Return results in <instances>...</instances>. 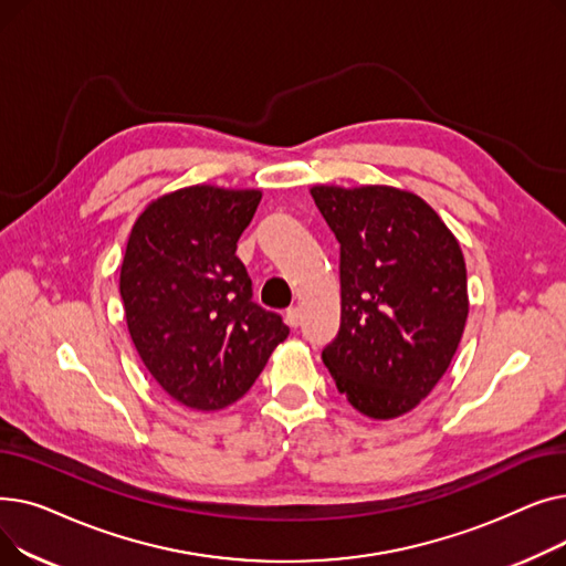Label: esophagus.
Returning <instances> with one entry per match:
<instances>
[{
    "mask_svg": "<svg viewBox=\"0 0 566 566\" xmlns=\"http://www.w3.org/2000/svg\"><path fill=\"white\" fill-rule=\"evenodd\" d=\"M286 323L291 325V328H298V325H301V310L298 307L286 310Z\"/></svg>",
    "mask_w": 566,
    "mask_h": 566,
    "instance_id": "obj_1",
    "label": "esophagus"
}]
</instances>
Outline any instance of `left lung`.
Masks as SVG:
<instances>
[{
  "instance_id": "obj_1",
  "label": "left lung",
  "mask_w": 566,
  "mask_h": 566,
  "mask_svg": "<svg viewBox=\"0 0 566 566\" xmlns=\"http://www.w3.org/2000/svg\"><path fill=\"white\" fill-rule=\"evenodd\" d=\"M312 197L339 241L342 323L321 358L355 410L399 418L436 388L459 348L463 252L412 192L314 186Z\"/></svg>"
}]
</instances>
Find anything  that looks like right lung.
<instances>
[{
    "mask_svg": "<svg viewBox=\"0 0 566 566\" xmlns=\"http://www.w3.org/2000/svg\"><path fill=\"white\" fill-rule=\"evenodd\" d=\"M259 190L190 186L144 208L122 263L133 344L160 388L192 410L241 399L286 339L282 316L252 303L235 243Z\"/></svg>",
    "mask_w": 566,
    "mask_h": 566,
    "instance_id": "add662e5",
    "label": "right lung"
}]
</instances>
